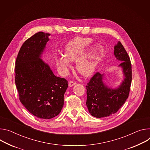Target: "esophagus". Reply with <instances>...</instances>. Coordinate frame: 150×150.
<instances>
[{
  "label": "esophagus",
  "instance_id": "34e87169",
  "mask_svg": "<svg viewBox=\"0 0 150 150\" xmlns=\"http://www.w3.org/2000/svg\"><path fill=\"white\" fill-rule=\"evenodd\" d=\"M76 84V81H69V86L70 87H72V86H73L74 85H75Z\"/></svg>",
  "mask_w": 150,
  "mask_h": 150
}]
</instances>
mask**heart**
I'll list each match as a JSON object with an SVG mask.
<instances>
[{
	"mask_svg": "<svg viewBox=\"0 0 150 150\" xmlns=\"http://www.w3.org/2000/svg\"><path fill=\"white\" fill-rule=\"evenodd\" d=\"M91 38L77 37L65 45L64 55H61L57 61L64 73H67L70 66V61L76 60V69L83 76L89 77L95 71L100 62L103 52V46L96 45L89 48L93 44Z\"/></svg>",
	"mask_w": 150,
	"mask_h": 150,
	"instance_id": "1",
	"label": "heart"
}]
</instances>
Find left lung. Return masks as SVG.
<instances>
[{
    "label": "left lung",
    "mask_w": 150,
    "mask_h": 150,
    "mask_svg": "<svg viewBox=\"0 0 150 150\" xmlns=\"http://www.w3.org/2000/svg\"><path fill=\"white\" fill-rule=\"evenodd\" d=\"M116 59L122 70L123 80L115 88L109 87L104 80V74L96 73L86 87V106L89 113L96 118L108 117L117 112L128 98L132 81V65L129 57L122 44L118 42L114 47Z\"/></svg>",
    "instance_id": "obj_1"
}]
</instances>
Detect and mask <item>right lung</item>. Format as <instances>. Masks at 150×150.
Segmentation results:
<instances>
[{
    "mask_svg": "<svg viewBox=\"0 0 150 150\" xmlns=\"http://www.w3.org/2000/svg\"><path fill=\"white\" fill-rule=\"evenodd\" d=\"M50 35L40 31L28 39L20 49L15 68L21 103L30 113L43 119L59 114L68 88V81L55 76L42 59Z\"/></svg>",
    "mask_w": 150,
    "mask_h": 150,
    "instance_id": "right-lung-1",
    "label": "right lung"
}]
</instances>
